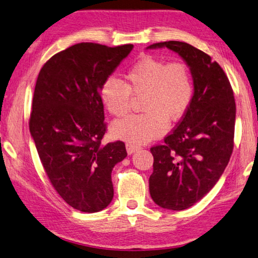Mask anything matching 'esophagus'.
Masks as SVG:
<instances>
[{
	"instance_id": "esophagus-1",
	"label": "esophagus",
	"mask_w": 258,
	"mask_h": 258,
	"mask_svg": "<svg viewBox=\"0 0 258 258\" xmlns=\"http://www.w3.org/2000/svg\"><path fill=\"white\" fill-rule=\"evenodd\" d=\"M125 147H126V152H128L129 155L135 153V152H137L139 149H141V147H139L138 145L133 144V143H126Z\"/></svg>"
}]
</instances>
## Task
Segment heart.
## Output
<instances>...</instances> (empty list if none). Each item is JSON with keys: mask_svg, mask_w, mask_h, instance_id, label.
Listing matches in <instances>:
<instances>
[{"mask_svg": "<svg viewBox=\"0 0 258 258\" xmlns=\"http://www.w3.org/2000/svg\"><path fill=\"white\" fill-rule=\"evenodd\" d=\"M124 80L107 78L101 84L100 98L112 115L121 117L130 111L133 96H143L144 112L112 126L114 136L133 144H144L161 136L169 120L183 119L193 101V75L184 61L143 54L125 71Z\"/></svg>", "mask_w": 258, "mask_h": 258, "instance_id": "heart-1", "label": "heart"}]
</instances>
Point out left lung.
Here are the masks:
<instances>
[{
    "instance_id": "8db88e82",
    "label": "left lung",
    "mask_w": 258,
    "mask_h": 258,
    "mask_svg": "<svg viewBox=\"0 0 258 258\" xmlns=\"http://www.w3.org/2000/svg\"><path fill=\"white\" fill-rule=\"evenodd\" d=\"M188 65L194 97L188 111L167 135L162 144L151 147L154 158L150 193L162 208L184 210L201 200L224 172L234 145L235 100L231 83L209 54L179 41L154 43Z\"/></svg>"
}]
</instances>
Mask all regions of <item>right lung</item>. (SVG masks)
Masks as SVG:
<instances>
[{"mask_svg":"<svg viewBox=\"0 0 258 258\" xmlns=\"http://www.w3.org/2000/svg\"><path fill=\"white\" fill-rule=\"evenodd\" d=\"M133 48L74 44L50 58L36 80L29 132L50 183L80 212H100L113 199L111 174L126 151L121 141L101 144L100 88Z\"/></svg>","mask_w":258,"mask_h":258,"instance_id":"obj_1","label":"right lung"}]
</instances>
